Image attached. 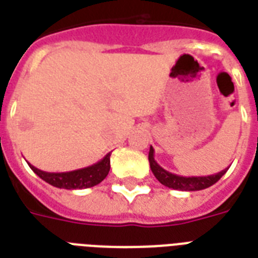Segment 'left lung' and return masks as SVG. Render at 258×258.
<instances>
[{
    "label": "left lung",
    "instance_id": "obj_1",
    "mask_svg": "<svg viewBox=\"0 0 258 258\" xmlns=\"http://www.w3.org/2000/svg\"><path fill=\"white\" fill-rule=\"evenodd\" d=\"M149 162L151 171L155 175L162 184H165L166 187L174 188V190H182V191H197V190H204L218 182L221 179V176L224 175L225 172L228 171V169H224L222 171L213 174V175L208 176H182L172 174V172L165 170L162 166L157 163V161L154 159V149L153 146L150 147L149 153Z\"/></svg>",
    "mask_w": 258,
    "mask_h": 258
}]
</instances>
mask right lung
Returning <instances> with one entry per match:
<instances>
[{"mask_svg":"<svg viewBox=\"0 0 258 258\" xmlns=\"http://www.w3.org/2000/svg\"><path fill=\"white\" fill-rule=\"evenodd\" d=\"M109 157H111V153L107 154L101 161H99L95 165L67 172H46L34 167L30 163H28V165L41 179L45 180L46 183L58 188L78 190V188L93 187L108 175L109 169H111Z\"/></svg>","mask_w":258,"mask_h":258,"instance_id":"add662e5","label":"right lung"}]
</instances>
